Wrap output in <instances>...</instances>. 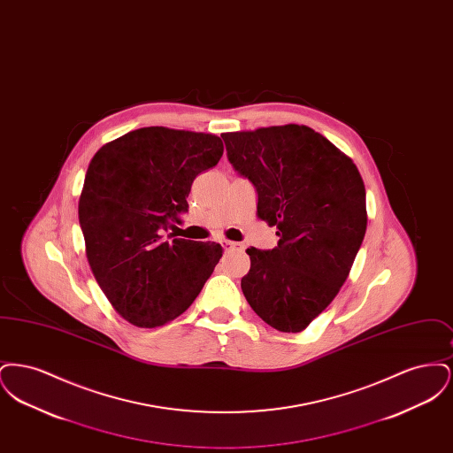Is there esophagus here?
Segmentation results:
<instances>
[{"mask_svg":"<svg viewBox=\"0 0 453 453\" xmlns=\"http://www.w3.org/2000/svg\"><path fill=\"white\" fill-rule=\"evenodd\" d=\"M220 244H222V248H224V251H226V253H231V251H242V244L234 242V241H227V239H224V241H220Z\"/></svg>","mask_w":453,"mask_h":453,"instance_id":"esophagus-1","label":"esophagus"}]
</instances>
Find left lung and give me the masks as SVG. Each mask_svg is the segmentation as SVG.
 I'll return each instance as SVG.
<instances>
[{"label":"left lung","mask_w":453,"mask_h":453,"mask_svg":"<svg viewBox=\"0 0 453 453\" xmlns=\"http://www.w3.org/2000/svg\"><path fill=\"white\" fill-rule=\"evenodd\" d=\"M227 157L277 226L273 250L248 248L241 288L272 327L299 333L340 292L366 231L365 185L353 161L305 126L226 132Z\"/></svg>","instance_id":"left-lung-1"}]
</instances>
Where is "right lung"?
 Instances as JSON below:
<instances>
[{
  "label": "right lung",
  "mask_w": 453,
  "mask_h": 453,
  "mask_svg": "<svg viewBox=\"0 0 453 453\" xmlns=\"http://www.w3.org/2000/svg\"><path fill=\"white\" fill-rule=\"evenodd\" d=\"M222 152L214 134L142 127L93 156L78 205L88 263L130 324L170 323L212 275L220 244L165 239L161 229L181 222L196 174L216 166Z\"/></svg>",
  "instance_id": "obj_1"
}]
</instances>
